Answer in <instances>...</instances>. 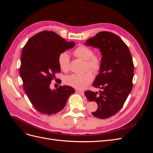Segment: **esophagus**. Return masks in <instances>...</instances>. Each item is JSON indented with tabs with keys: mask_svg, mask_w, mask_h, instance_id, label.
Instances as JSON below:
<instances>
[{
	"mask_svg": "<svg viewBox=\"0 0 153 153\" xmlns=\"http://www.w3.org/2000/svg\"><path fill=\"white\" fill-rule=\"evenodd\" d=\"M76 92L78 94H81V95H84V92L82 91H80V90H76Z\"/></svg>",
	"mask_w": 153,
	"mask_h": 153,
	"instance_id": "34e87169",
	"label": "esophagus"
}]
</instances>
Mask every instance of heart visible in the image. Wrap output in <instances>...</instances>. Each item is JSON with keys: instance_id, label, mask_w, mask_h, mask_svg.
Wrapping results in <instances>:
<instances>
[{"instance_id": "b5f03b06", "label": "heart", "mask_w": 153, "mask_h": 153, "mask_svg": "<svg viewBox=\"0 0 153 153\" xmlns=\"http://www.w3.org/2000/svg\"><path fill=\"white\" fill-rule=\"evenodd\" d=\"M76 56L87 61V67L92 71L97 72L100 70L101 60L98 55H94L92 50L85 45H80L75 51ZM58 64L60 69L63 71H68L69 68V55L68 52L60 53L58 57ZM93 80L91 72L88 71L83 74H73L65 78L64 82L66 84L78 89H83L89 85Z\"/></svg>"}]
</instances>
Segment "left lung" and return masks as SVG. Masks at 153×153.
I'll return each instance as SVG.
<instances>
[{"mask_svg": "<svg viewBox=\"0 0 153 153\" xmlns=\"http://www.w3.org/2000/svg\"><path fill=\"white\" fill-rule=\"evenodd\" d=\"M85 45L99 48L102 57L100 73L92 83L101 90L99 92L87 91L84 94L89 101L98 104V109L92 114L100 119L108 118L123 107L132 89L131 55L124 41L110 32H99Z\"/></svg>", "mask_w": 153, "mask_h": 153, "instance_id": "8db88e82", "label": "left lung"}]
</instances>
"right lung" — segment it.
Segmentation results:
<instances>
[{
	"instance_id": "obj_1",
	"label": "right lung",
	"mask_w": 153,
	"mask_h": 153,
	"mask_svg": "<svg viewBox=\"0 0 153 153\" xmlns=\"http://www.w3.org/2000/svg\"><path fill=\"white\" fill-rule=\"evenodd\" d=\"M75 45L53 31H42L30 38L23 48L20 75L24 89L32 105L41 114L50 115L60 112L69 96L75 93V89L68 85L55 89L50 87L51 81L61 71L59 54Z\"/></svg>"
}]
</instances>
